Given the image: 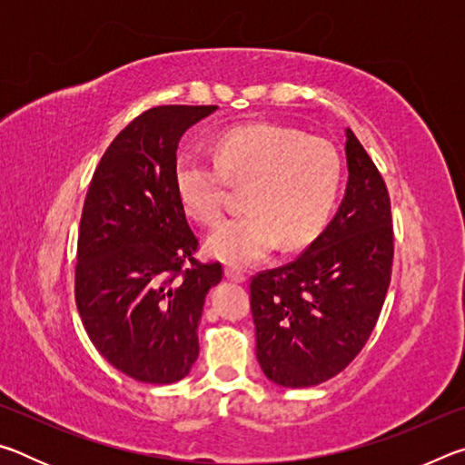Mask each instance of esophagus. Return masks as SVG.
Listing matches in <instances>:
<instances>
[{
  "mask_svg": "<svg viewBox=\"0 0 465 465\" xmlns=\"http://www.w3.org/2000/svg\"><path fill=\"white\" fill-rule=\"evenodd\" d=\"M225 277L233 282H243L246 281V272L238 269V266H225Z\"/></svg>",
  "mask_w": 465,
  "mask_h": 465,
  "instance_id": "34e87169",
  "label": "esophagus"
}]
</instances>
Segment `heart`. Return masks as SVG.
I'll return each mask as SVG.
<instances>
[{"label": "heart", "instance_id": "obj_1", "mask_svg": "<svg viewBox=\"0 0 465 465\" xmlns=\"http://www.w3.org/2000/svg\"><path fill=\"white\" fill-rule=\"evenodd\" d=\"M341 180L332 143L277 124L227 131L215 157L186 149L174 168L180 203L204 225L222 217L227 184H248V213L219 223L204 242L211 256L230 264H254L279 243L293 250L312 242L332 215Z\"/></svg>", "mask_w": 465, "mask_h": 465}]
</instances>
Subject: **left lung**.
<instances>
[{"label":"left lung","instance_id":"obj_1","mask_svg":"<svg viewBox=\"0 0 465 465\" xmlns=\"http://www.w3.org/2000/svg\"><path fill=\"white\" fill-rule=\"evenodd\" d=\"M344 199L297 261L250 282L256 359L282 388H312L355 359L390 287L393 232L380 170L346 129Z\"/></svg>","mask_w":465,"mask_h":465}]
</instances>
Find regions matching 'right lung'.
<instances>
[{
  "instance_id": "obj_1",
  "label": "right lung",
  "mask_w": 465,
  "mask_h": 465,
  "mask_svg": "<svg viewBox=\"0 0 465 465\" xmlns=\"http://www.w3.org/2000/svg\"><path fill=\"white\" fill-rule=\"evenodd\" d=\"M217 106H155L102 155L77 238L75 303L92 344L143 383H174L199 357L204 297L222 264L194 258L199 240L178 199L180 139Z\"/></svg>"
}]
</instances>
